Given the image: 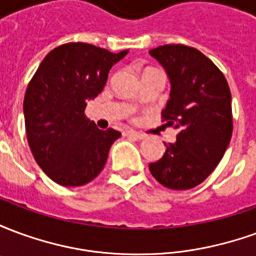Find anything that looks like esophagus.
<instances>
[{"label": "esophagus", "mask_w": 256, "mask_h": 256, "mask_svg": "<svg viewBox=\"0 0 256 256\" xmlns=\"http://www.w3.org/2000/svg\"><path fill=\"white\" fill-rule=\"evenodd\" d=\"M126 136H128V137H132V138H136V140H144V134L138 133V132H133V130H128V132H126Z\"/></svg>", "instance_id": "34e87169"}]
</instances>
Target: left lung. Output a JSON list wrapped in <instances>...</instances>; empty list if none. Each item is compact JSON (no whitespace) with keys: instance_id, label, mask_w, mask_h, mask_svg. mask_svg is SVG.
Wrapping results in <instances>:
<instances>
[{"instance_id":"left-lung-1","label":"left lung","mask_w":256,"mask_h":256,"mask_svg":"<svg viewBox=\"0 0 256 256\" xmlns=\"http://www.w3.org/2000/svg\"><path fill=\"white\" fill-rule=\"evenodd\" d=\"M150 53L172 82L162 119L178 128L177 142L164 144V155L150 164V174L164 188L192 189L214 172L230 142V89L220 68L194 48L163 45Z\"/></svg>"}]
</instances>
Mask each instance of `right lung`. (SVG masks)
I'll return each mask as SVG.
<instances>
[{"label":"right lung","instance_id":"right-lung-1","mask_svg":"<svg viewBox=\"0 0 256 256\" xmlns=\"http://www.w3.org/2000/svg\"><path fill=\"white\" fill-rule=\"evenodd\" d=\"M128 52L70 42L48 53L31 78L23 104L27 141L38 166L58 185L82 186L106 166L120 133L100 130L84 110Z\"/></svg>","mask_w":256,"mask_h":256}]
</instances>
